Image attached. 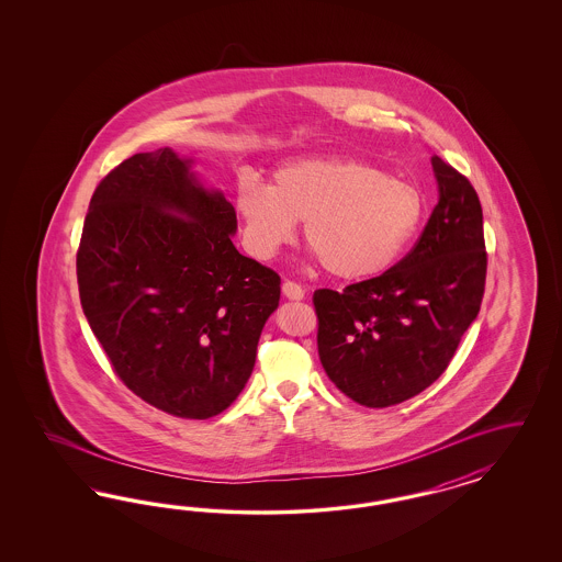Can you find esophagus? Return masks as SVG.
Returning a JSON list of instances; mask_svg holds the SVG:
<instances>
[{
  "instance_id": "esophagus-1",
  "label": "esophagus",
  "mask_w": 562,
  "mask_h": 562,
  "mask_svg": "<svg viewBox=\"0 0 562 562\" xmlns=\"http://www.w3.org/2000/svg\"><path fill=\"white\" fill-rule=\"evenodd\" d=\"M282 294H284L289 301H301V299H305V289H303L301 284L292 282V280H286V282L282 284Z\"/></svg>"
}]
</instances>
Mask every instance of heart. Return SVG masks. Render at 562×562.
Wrapping results in <instances>:
<instances>
[{
    "label": "heart",
    "mask_w": 562,
    "mask_h": 562,
    "mask_svg": "<svg viewBox=\"0 0 562 562\" xmlns=\"http://www.w3.org/2000/svg\"><path fill=\"white\" fill-rule=\"evenodd\" d=\"M235 207L243 243L257 259H272L303 235L327 272L360 280L385 272L404 256L425 218V195L357 158H305L276 170L272 186L238 179Z\"/></svg>",
    "instance_id": "heart-1"
}]
</instances>
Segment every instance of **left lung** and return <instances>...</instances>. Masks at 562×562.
<instances>
[{
    "label": "left lung",
    "mask_w": 562,
    "mask_h": 562,
    "mask_svg": "<svg viewBox=\"0 0 562 562\" xmlns=\"http://www.w3.org/2000/svg\"><path fill=\"white\" fill-rule=\"evenodd\" d=\"M430 162L439 204L408 256L341 292L313 294L325 373L367 408L402 404L432 385L484 296L486 247L476 189L439 156Z\"/></svg>",
    "instance_id": "obj_1"
}]
</instances>
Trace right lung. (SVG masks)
<instances>
[{"mask_svg":"<svg viewBox=\"0 0 562 562\" xmlns=\"http://www.w3.org/2000/svg\"><path fill=\"white\" fill-rule=\"evenodd\" d=\"M189 167L160 148L111 170L90 200L76 272L121 381L154 408L205 420L251 376L280 276L238 254L235 207Z\"/></svg>","mask_w":562,"mask_h":562,"instance_id":"1","label":"right lung"}]
</instances>
